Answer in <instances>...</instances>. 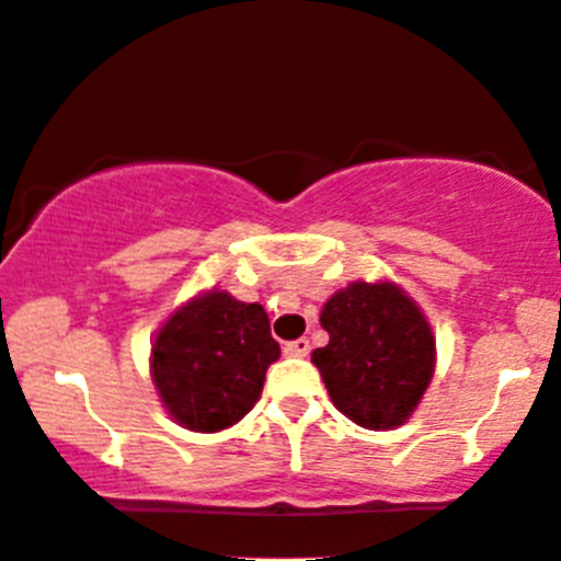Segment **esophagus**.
I'll return each instance as SVG.
<instances>
[{"mask_svg":"<svg viewBox=\"0 0 561 561\" xmlns=\"http://www.w3.org/2000/svg\"><path fill=\"white\" fill-rule=\"evenodd\" d=\"M285 355L307 357V355H310V341H307V337H296V341L285 343Z\"/></svg>","mask_w":561,"mask_h":561,"instance_id":"esophagus-1","label":"esophagus"}]
</instances>
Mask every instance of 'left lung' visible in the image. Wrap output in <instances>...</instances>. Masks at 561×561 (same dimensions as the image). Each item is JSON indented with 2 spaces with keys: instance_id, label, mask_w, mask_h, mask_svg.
<instances>
[{
  "instance_id": "left-lung-1",
  "label": "left lung",
  "mask_w": 561,
  "mask_h": 561,
  "mask_svg": "<svg viewBox=\"0 0 561 561\" xmlns=\"http://www.w3.org/2000/svg\"><path fill=\"white\" fill-rule=\"evenodd\" d=\"M330 343L312 352L332 402L368 431L402 425L433 377L425 316L391 282H352L321 310Z\"/></svg>"
}]
</instances>
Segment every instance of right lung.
Returning a JSON list of instances; mask_svg holds the SVG:
<instances>
[{
  "instance_id": "obj_1",
  "label": "right lung",
  "mask_w": 561,
  "mask_h": 561,
  "mask_svg": "<svg viewBox=\"0 0 561 561\" xmlns=\"http://www.w3.org/2000/svg\"><path fill=\"white\" fill-rule=\"evenodd\" d=\"M276 357L265 310L211 290L161 327L150 366L170 416L190 431L215 433L254 408Z\"/></svg>"
}]
</instances>
